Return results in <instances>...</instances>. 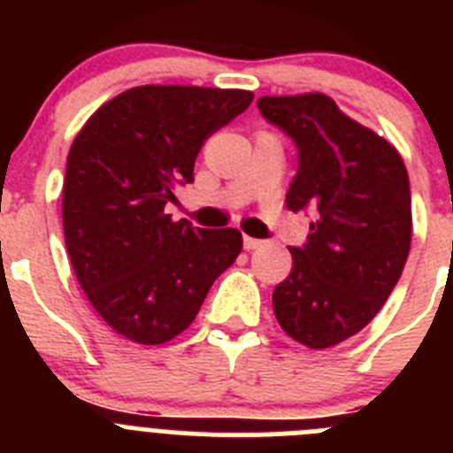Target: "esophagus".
Listing matches in <instances>:
<instances>
[{
  "label": "esophagus",
  "mask_w": 453,
  "mask_h": 453,
  "mask_svg": "<svg viewBox=\"0 0 453 453\" xmlns=\"http://www.w3.org/2000/svg\"><path fill=\"white\" fill-rule=\"evenodd\" d=\"M242 245H245L247 251H254L258 250V247H263V240H256V238H250V235H245V238H242Z\"/></svg>",
  "instance_id": "esophagus-1"
}]
</instances>
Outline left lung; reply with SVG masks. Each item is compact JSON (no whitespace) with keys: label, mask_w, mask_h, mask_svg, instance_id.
I'll use <instances>...</instances> for the list:
<instances>
[{"label":"left lung","mask_w":453,"mask_h":453,"mask_svg":"<svg viewBox=\"0 0 453 453\" xmlns=\"http://www.w3.org/2000/svg\"><path fill=\"white\" fill-rule=\"evenodd\" d=\"M258 111L295 140L297 174L286 203L313 211L292 270L274 288V315L290 338L326 349L372 322L411 251V186L402 156L331 97H261Z\"/></svg>","instance_id":"obj_1"}]
</instances>
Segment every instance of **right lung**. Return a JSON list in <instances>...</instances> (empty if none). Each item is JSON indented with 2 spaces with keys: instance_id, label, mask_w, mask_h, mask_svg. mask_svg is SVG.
I'll list each match as a JSON object with an SVG mask.
<instances>
[{
  "instance_id": "right-lung-1",
  "label": "right lung",
  "mask_w": 453,
  "mask_h": 453,
  "mask_svg": "<svg viewBox=\"0 0 453 453\" xmlns=\"http://www.w3.org/2000/svg\"><path fill=\"white\" fill-rule=\"evenodd\" d=\"M250 90L138 86L104 104L67 154L63 231L72 267L104 322L163 345L197 318L242 250L238 229L172 222L174 186L192 183L203 140L247 111Z\"/></svg>"
}]
</instances>
